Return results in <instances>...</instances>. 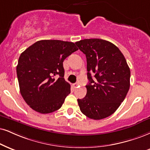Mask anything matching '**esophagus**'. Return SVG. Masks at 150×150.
Listing matches in <instances>:
<instances>
[{"label": "esophagus", "mask_w": 150, "mask_h": 150, "mask_svg": "<svg viewBox=\"0 0 150 150\" xmlns=\"http://www.w3.org/2000/svg\"><path fill=\"white\" fill-rule=\"evenodd\" d=\"M79 83H74V85H73L74 88H77V87H78V86H79Z\"/></svg>", "instance_id": "34e87169"}]
</instances>
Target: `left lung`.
<instances>
[{"instance_id":"1","label":"left lung","mask_w":150,"mask_h":150,"mask_svg":"<svg viewBox=\"0 0 150 150\" xmlns=\"http://www.w3.org/2000/svg\"><path fill=\"white\" fill-rule=\"evenodd\" d=\"M75 44L86 56L89 80L86 97L78 99L79 108L90 119L106 118L119 108L129 90L131 72L126 59L106 40L85 39Z\"/></svg>"}]
</instances>
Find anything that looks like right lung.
<instances>
[{"label":"right lung","instance_id":"add662e5","mask_svg":"<svg viewBox=\"0 0 150 150\" xmlns=\"http://www.w3.org/2000/svg\"><path fill=\"white\" fill-rule=\"evenodd\" d=\"M74 43L61 40H40L20 55L16 74L21 95L28 106L42 114L61 108L70 93L64 79L63 61L77 51ZM59 75L57 79L54 76Z\"/></svg>","mask_w":150,"mask_h":150}]
</instances>
